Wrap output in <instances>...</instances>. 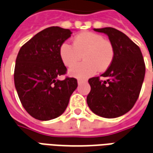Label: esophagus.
Wrapping results in <instances>:
<instances>
[{
	"label": "esophagus",
	"instance_id": "esophagus-1",
	"mask_svg": "<svg viewBox=\"0 0 153 153\" xmlns=\"http://www.w3.org/2000/svg\"><path fill=\"white\" fill-rule=\"evenodd\" d=\"M83 82H85V80H82V79H78V83L80 84V83H83Z\"/></svg>",
	"mask_w": 153,
	"mask_h": 153
}]
</instances>
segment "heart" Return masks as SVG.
Here are the masks:
<instances>
[{
	"mask_svg": "<svg viewBox=\"0 0 153 153\" xmlns=\"http://www.w3.org/2000/svg\"><path fill=\"white\" fill-rule=\"evenodd\" d=\"M60 57L66 67L75 65L82 59L83 63L72 67L69 71L71 76L87 79L97 73L106 70L112 63L115 48L111 41L93 32H83L74 38L73 46L67 42L61 44Z\"/></svg>",
	"mask_w": 153,
	"mask_h": 153,
	"instance_id": "heart-1",
	"label": "heart"
}]
</instances>
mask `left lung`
<instances>
[{
	"mask_svg": "<svg viewBox=\"0 0 153 153\" xmlns=\"http://www.w3.org/2000/svg\"><path fill=\"white\" fill-rule=\"evenodd\" d=\"M106 33L115 48L112 63L101 76L88 79L91 91L87 103L93 113L104 118L125 115L138 100L145 75V63L140 48L122 32L111 27L94 28Z\"/></svg>",
	"mask_w": 153,
	"mask_h": 153,
	"instance_id": "left-lung-1",
	"label": "left lung"
}]
</instances>
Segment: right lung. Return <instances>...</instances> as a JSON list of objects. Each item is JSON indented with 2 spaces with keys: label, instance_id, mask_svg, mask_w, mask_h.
<instances>
[{
  "label": "right lung",
  "instance_id": "right-lung-1",
  "mask_svg": "<svg viewBox=\"0 0 153 153\" xmlns=\"http://www.w3.org/2000/svg\"><path fill=\"white\" fill-rule=\"evenodd\" d=\"M71 34L70 29L49 27L19 51L14 73L15 88L24 108L37 120H50L62 115L78 87L74 78L57 79L67 71L60 57V47Z\"/></svg>",
  "mask_w": 153,
  "mask_h": 153
}]
</instances>
